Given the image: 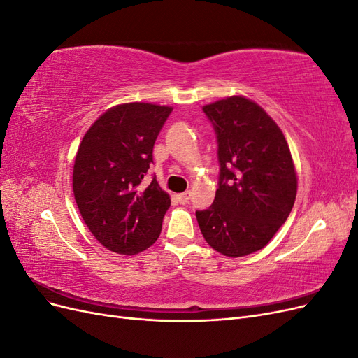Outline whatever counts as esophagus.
Here are the masks:
<instances>
[{
    "mask_svg": "<svg viewBox=\"0 0 358 358\" xmlns=\"http://www.w3.org/2000/svg\"><path fill=\"white\" fill-rule=\"evenodd\" d=\"M178 200H179L182 204H187V203L191 200V192H189V191H187V192L178 194Z\"/></svg>",
    "mask_w": 358,
    "mask_h": 358,
    "instance_id": "obj_1",
    "label": "esophagus"
}]
</instances>
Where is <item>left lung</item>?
<instances>
[{
  "label": "left lung",
  "mask_w": 358,
  "mask_h": 358,
  "mask_svg": "<svg viewBox=\"0 0 358 358\" xmlns=\"http://www.w3.org/2000/svg\"><path fill=\"white\" fill-rule=\"evenodd\" d=\"M218 140L220 182L209 209L197 210L215 251L243 257L263 249L294 206L297 175L287 140L257 103L242 95L203 106Z\"/></svg>",
  "instance_id": "obj_1"
}]
</instances>
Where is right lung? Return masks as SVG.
<instances>
[{
    "mask_svg": "<svg viewBox=\"0 0 358 358\" xmlns=\"http://www.w3.org/2000/svg\"><path fill=\"white\" fill-rule=\"evenodd\" d=\"M173 107L125 103L104 112L83 136L73 169L76 203L104 248L134 255L158 239L170 197L142 180Z\"/></svg>",
    "mask_w": 358,
    "mask_h": 358,
    "instance_id": "obj_1",
    "label": "right lung"
}]
</instances>
